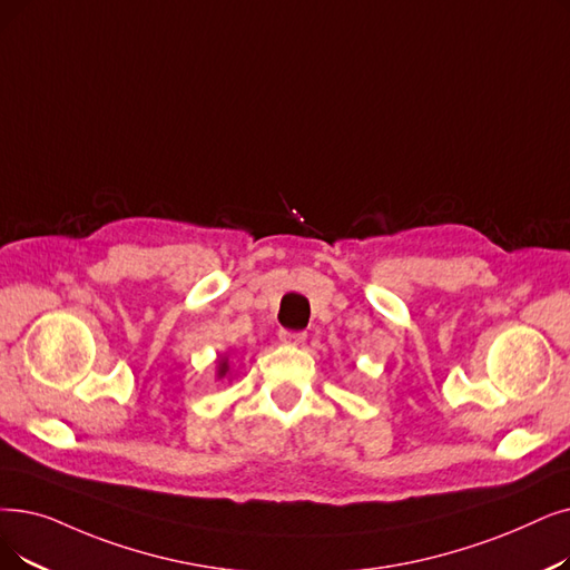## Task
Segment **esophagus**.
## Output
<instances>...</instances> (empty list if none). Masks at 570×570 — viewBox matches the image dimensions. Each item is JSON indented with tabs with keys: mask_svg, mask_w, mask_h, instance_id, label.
Segmentation results:
<instances>
[{
	"mask_svg": "<svg viewBox=\"0 0 570 570\" xmlns=\"http://www.w3.org/2000/svg\"><path fill=\"white\" fill-rule=\"evenodd\" d=\"M305 333H301V331H279V340L284 342V344H303L305 342Z\"/></svg>",
	"mask_w": 570,
	"mask_h": 570,
	"instance_id": "esophagus-1",
	"label": "esophagus"
}]
</instances>
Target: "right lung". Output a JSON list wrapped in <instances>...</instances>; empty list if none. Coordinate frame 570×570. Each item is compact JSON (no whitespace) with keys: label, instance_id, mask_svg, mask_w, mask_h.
Here are the masks:
<instances>
[{"label":"right lung","instance_id":"1","mask_svg":"<svg viewBox=\"0 0 570 570\" xmlns=\"http://www.w3.org/2000/svg\"><path fill=\"white\" fill-rule=\"evenodd\" d=\"M228 373H230L228 358H220V361H218V370H216V377H218V380H224Z\"/></svg>","mask_w":570,"mask_h":570}]
</instances>
